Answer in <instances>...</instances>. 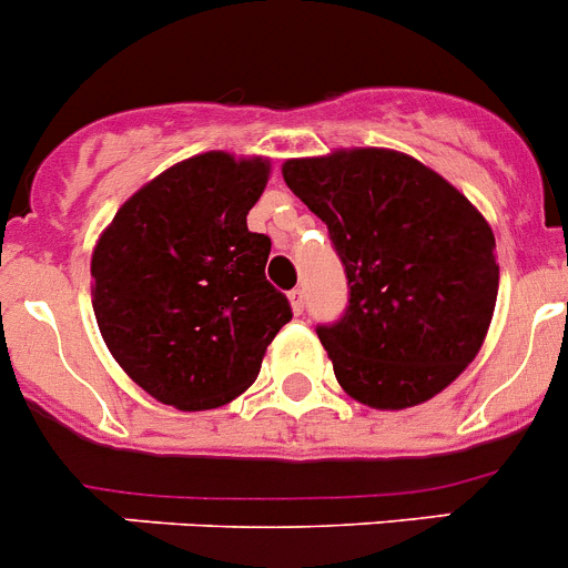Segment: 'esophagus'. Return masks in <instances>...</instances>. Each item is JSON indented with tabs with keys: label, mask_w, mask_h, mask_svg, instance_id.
<instances>
[{
	"label": "esophagus",
	"mask_w": 568,
	"mask_h": 568,
	"mask_svg": "<svg viewBox=\"0 0 568 568\" xmlns=\"http://www.w3.org/2000/svg\"><path fill=\"white\" fill-rule=\"evenodd\" d=\"M288 300H291V307H294V313H296V316H300V313L305 311V291L294 288L288 294Z\"/></svg>",
	"instance_id": "1"
}]
</instances>
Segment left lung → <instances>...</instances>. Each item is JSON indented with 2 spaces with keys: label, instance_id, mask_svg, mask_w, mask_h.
<instances>
[{
  "label": "left lung",
  "instance_id": "1",
  "mask_svg": "<svg viewBox=\"0 0 568 568\" xmlns=\"http://www.w3.org/2000/svg\"><path fill=\"white\" fill-rule=\"evenodd\" d=\"M329 230L349 280L341 322L318 327L335 379L374 410L442 394L477 357L499 291L483 213L405 152L357 146L283 163Z\"/></svg>",
  "mask_w": 568,
  "mask_h": 568
}]
</instances>
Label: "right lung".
Wrapping results in <instances>:
<instances>
[{
  "label": "right lung",
  "instance_id": "add662e5",
  "mask_svg": "<svg viewBox=\"0 0 568 568\" xmlns=\"http://www.w3.org/2000/svg\"><path fill=\"white\" fill-rule=\"evenodd\" d=\"M266 183V158L202 152L138 189L93 246L99 333L163 405L233 402L291 322L288 300L266 280L272 241L246 227Z\"/></svg>",
  "mask_w": 568,
  "mask_h": 568
}]
</instances>
